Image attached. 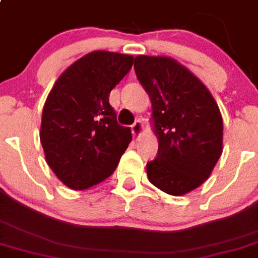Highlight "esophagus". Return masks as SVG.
Here are the masks:
<instances>
[{"label": "esophagus", "instance_id": "34e87169", "mask_svg": "<svg viewBox=\"0 0 258 258\" xmlns=\"http://www.w3.org/2000/svg\"><path fill=\"white\" fill-rule=\"evenodd\" d=\"M131 131H133L134 136H140L144 131V123L142 120H136L133 125H131Z\"/></svg>", "mask_w": 258, "mask_h": 258}]
</instances>
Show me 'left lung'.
<instances>
[{"label":"left lung","instance_id":"1","mask_svg":"<svg viewBox=\"0 0 258 258\" xmlns=\"http://www.w3.org/2000/svg\"><path fill=\"white\" fill-rule=\"evenodd\" d=\"M138 80L152 102L157 157L147 176L166 194L183 196L210 177L223 151V119L202 81L166 56L135 57Z\"/></svg>","mask_w":258,"mask_h":258}]
</instances>
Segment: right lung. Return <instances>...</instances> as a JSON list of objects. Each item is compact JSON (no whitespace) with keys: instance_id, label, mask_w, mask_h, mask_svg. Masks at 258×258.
Wrapping results in <instances>:
<instances>
[{"instance_id":"obj_1","label":"right lung","mask_w":258,"mask_h":258,"mask_svg":"<svg viewBox=\"0 0 258 258\" xmlns=\"http://www.w3.org/2000/svg\"><path fill=\"white\" fill-rule=\"evenodd\" d=\"M134 57L109 51L82 56L61 73L45 99L40 143L57 178L73 190L105 181L133 140L109 103Z\"/></svg>"}]
</instances>
